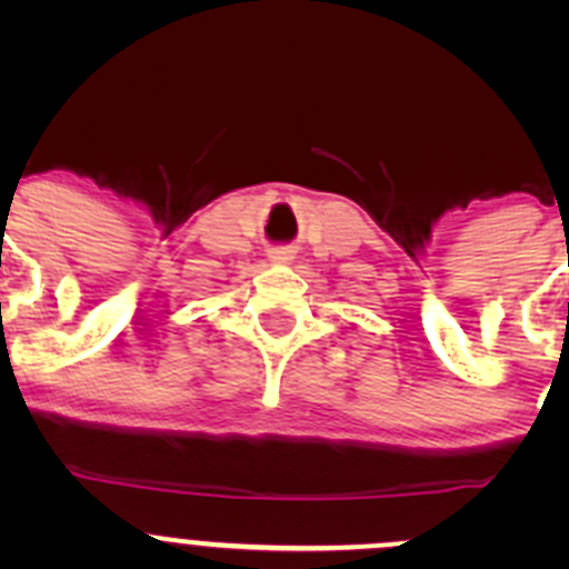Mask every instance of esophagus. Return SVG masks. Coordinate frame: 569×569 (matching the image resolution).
<instances>
[{
  "mask_svg": "<svg viewBox=\"0 0 569 569\" xmlns=\"http://www.w3.org/2000/svg\"><path fill=\"white\" fill-rule=\"evenodd\" d=\"M291 250H286V248H278V250H272L269 252V261L272 263H291Z\"/></svg>",
  "mask_w": 569,
  "mask_h": 569,
  "instance_id": "34e87169",
  "label": "esophagus"
}]
</instances>
